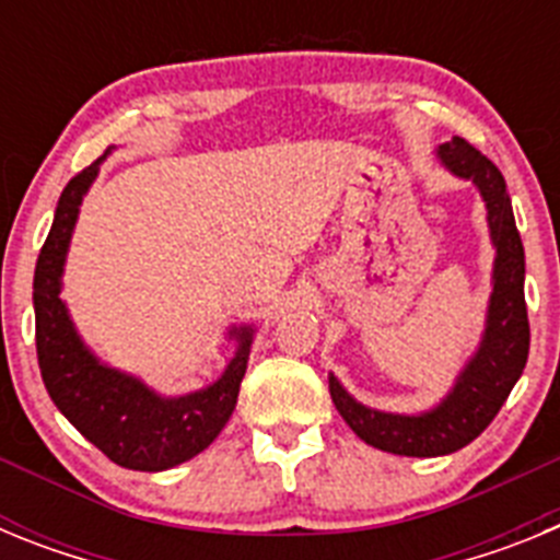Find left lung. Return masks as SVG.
<instances>
[{
  "instance_id": "1",
  "label": "left lung",
  "mask_w": 560,
  "mask_h": 560,
  "mask_svg": "<svg viewBox=\"0 0 560 560\" xmlns=\"http://www.w3.org/2000/svg\"><path fill=\"white\" fill-rule=\"evenodd\" d=\"M438 160L477 185L488 210V230L497 246L493 291L485 316V334L477 353L459 370L454 387L438 407L420 415L378 412L353 398L330 373V398L350 429L368 446L400 457H440L468 446L488 429L530 353V323L524 305V246L513 219L504 176L488 156L463 137H452L438 148Z\"/></svg>"
}]
</instances>
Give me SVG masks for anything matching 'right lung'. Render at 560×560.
<instances>
[{
  "instance_id": "obj_1",
  "label": "right lung",
  "mask_w": 560,
  "mask_h": 560,
  "mask_svg": "<svg viewBox=\"0 0 560 560\" xmlns=\"http://www.w3.org/2000/svg\"><path fill=\"white\" fill-rule=\"evenodd\" d=\"M106 153L63 187L38 255L33 277L38 368L63 418L112 463L131 471H165L205 452L226 427L237 404L255 330L252 325L232 328L230 339L237 341V348L221 378L176 398H165L140 378L108 368L83 345L61 300V275L81 201Z\"/></svg>"
}]
</instances>
